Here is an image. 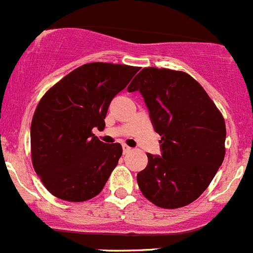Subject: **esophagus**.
<instances>
[{
	"label": "esophagus",
	"instance_id": "34e87169",
	"mask_svg": "<svg viewBox=\"0 0 253 253\" xmlns=\"http://www.w3.org/2000/svg\"><path fill=\"white\" fill-rule=\"evenodd\" d=\"M122 149H124V153H128V152L132 151L131 147H128L127 144H122Z\"/></svg>",
	"mask_w": 253,
	"mask_h": 253
}]
</instances>
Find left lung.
Wrapping results in <instances>:
<instances>
[{
	"label": "left lung",
	"mask_w": 253,
	"mask_h": 253,
	"mask_svg": "<svg viewBox=\"0 0 253 253\" xmlns=\"http://www.w3.org/2000/svg\"><path fill=\"white\" fill-rule=\"evenodd\" d=\"M127 91H139L161 141V156L147 153L137 174L142 194L164 209L197 200L225 157L224 117L202 85L184 72L143 68Z\"/></svg>",
	"instance_id": "obj_1"
}]
</instances>
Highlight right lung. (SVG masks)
Segmentation results:
<instances>
[{
  "label": "right lung",
  "mask_w": 253,
  "mask_h": 253,
  "mask_svg": "<svg viewBox=\"0 0 253 253\" xmlns=\"http://www.w3.org/2000/svg\"><path fill=\"white\" fill-rule=\"evenodd\" d=\"M137 67L89 63L45 92L31 125L34 170L49 193L67 202L96 197L122 154L120 143L100 141L111 100L127 86Z\"/></svg>",
  "instance_id": "obj_1"
}]
</instances>
